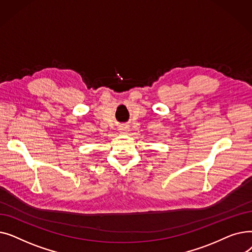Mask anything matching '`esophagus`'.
<instances>
[{"instance_id": "esophagus-1", "label": "esophagus", "mask_w": 252, "mask_h": 252, "mask_svg": "<svg viewBox=\"0 0 252 252\" xmlns=\"http://www.w3.org/2000/svg\"><path fill=\"white\" fill-rule=\"evenodd\" d=\"M119 130H121L123 134H126L128 131V127L127 126H122L121 128H119Z\"/></svg>"}]
</instances>
